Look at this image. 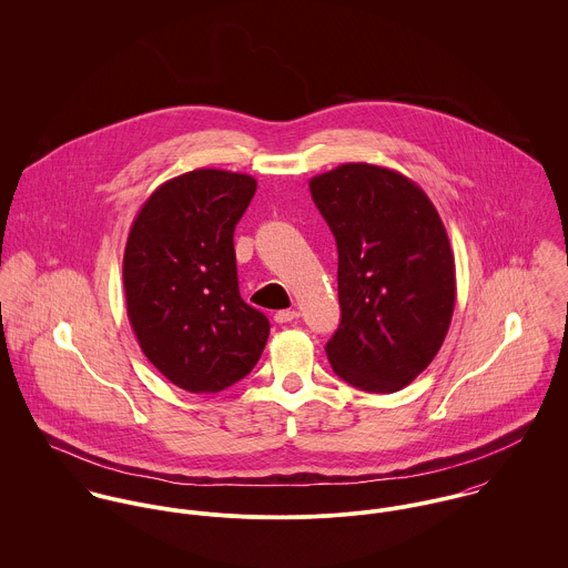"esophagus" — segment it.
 Segmentation results:
<instances>
[{
  "mask_svg": "<svg viewBox=\"0 0 568 568\" xmlns=\"http://www.w3.org/2000/svg\"><path fill=\"white\" fill-rule=\"evenodd\" d=\"M300 317V313L297 311H280V313H275L273 315V320H275V324H291L293 320H297Z\"/></svg>",
  "mask_w": 568,
  "mask_h": 568,
  "instance_id": "1",
  "label": "esophagus"
}]
</instances>
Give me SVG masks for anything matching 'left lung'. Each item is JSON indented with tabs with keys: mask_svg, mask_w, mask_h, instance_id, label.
<instances>
[{
	"mask_svg": "<svg viewBox=\"0 0 568 568\" xmlns=\"http://www.w3.org/2000/svg\"><path fill=\"white\" fill-rule=\"evenodd\" d=\"M338 248L341 324L325 345L345 383L394 394L437 356L455 311V255L426 192L374 163L311 179Z\"/></svg>",
	"mask_w": 568,
	"mask_h": 568,
	"instance_id": "8db88e82",
	"label": "left lung"
}]
</instances>
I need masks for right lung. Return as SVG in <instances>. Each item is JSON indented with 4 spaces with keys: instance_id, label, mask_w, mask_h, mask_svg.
Wrapping results in <instances>:
<instances>
[{
    "instance_id": "right-lung-1",
    "label": "right lung",
    "mask_w": 568,
    "mask_h": 568,
    "mask_svg": "<svg viewBox=\"0 0 568 568\" xmlns=\"http://www.w3.org/2000/svg\"><path fill=\"white\" fill-rule=\"evenodd\" d=\"M251 174L199 168L162 183L124 248L126 315L146 358L190 394H216L257 363L268 320L239 291L234 230Z\"/></svg>"
}]
</instances>
